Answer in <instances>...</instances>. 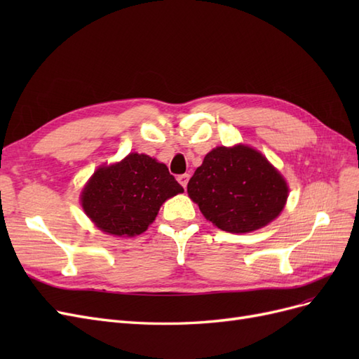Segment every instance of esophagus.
<instances>
[{
    "instance_id": "obj_1",
    "label": "esophagus",
    "mask_w": 359,
    "mask_h": 359,
    "mask_svg": "<svg viewBox=\"0 0 359 359\" xmlns=\"http://www.w3.org/2000/svg\"><path fill=\"white\" fill-rule=\"evenodd\" d=\"M189 178H190V175H189V173H184V175H180V177H178V181H180V184H181V186H182L184 189H186V187H187V182H189Z\"/></svg>"
}]
</instances>
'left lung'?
Wrapping results in <instances>:
<instances>
[{
  "mask_svg": "<svg viewBox=\"0 0 359 359\" xmlns=\"http://www.w3.org/2000/svg\"><path fill=\"white\" fill-rule=\"evenodd\" d=\"M190 199L219 229L252 232L277 219L289 187L281 173L259 151L245 147H217L187 184Z\"/></svg>",
  "mask_w": 359,
  "mask_h": 359,
  "instance_id": "left-lung-1",
  "label": "left lung"
}]
</instances>
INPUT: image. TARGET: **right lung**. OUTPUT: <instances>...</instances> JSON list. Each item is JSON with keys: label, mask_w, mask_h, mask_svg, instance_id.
<instances>
[{"label": "right lung", "mask_w": 359, "mask_h": 359, "mask_svg": "<svg viewBox=\"0 0 359 359\" xmlns=\"http://www.w3.org/2000/svg\"><path fill=\"white\" fill-rule=\"evenodd\" d=\"M182 191L165 163L130 153L115 165L97 169L82 190L81 202L100 231L135 236L156 220L163 202Z\"/></svg>", "instance_id": "right-lung-1"}]
</instances>
